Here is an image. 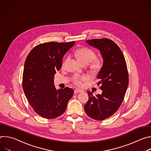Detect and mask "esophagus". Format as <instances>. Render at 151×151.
<instances>
[{
  "label": "esophagus",
  "instance_id": "esophagus-1",
  "mask_svg": "<svg viewBox=\"0 0 151 151\" xmlns=\"http://www.w3.org/2000/svg\"><path fill=\"white\" fill-rule=\"evenodd\" d=\"M82 91L81 90H79V89H76L74 90V93L75 94H77V93H81L82 92Z\"/></svg>",
  "mask_w": 151,
  "mask_h": 151
}]
</instances>
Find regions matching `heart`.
<instances>
[{"label":"heart","mask_w":151,"mask_h":151,"mask_svg":"<svg viewBox=\"0 0 151 151\" xmlns=\"http://www.w3.org/2000/svg\"><path fill=\"white\" fill-rule=\"evenodd\" d=\"M75 55L79 59V60L83 64H89L91 62H92L96 57V55L95 52L88 48H81L78 50H77L75 52ZM68 59H66L65 61L63 62V66L65 64L66 61ZM102 66V62L100 60H95L91 66V69L94 72H97L99 71ZM89 79V76L88 75H75L72 78V81L77 86H81L82 85V82L83 81H87Z\"/></svg>","instance_id":"heart-1"}]
</instances>
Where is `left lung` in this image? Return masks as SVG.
<instances>
[{
  "mask_svg": "<svg viewBox=\"0 0 151 151\" xmlns=\"http://www.w3.org/2000/svg\"><path fill=\"white\" fill-rule=\"evenodd\" d=\"M86 42L99 50L103 65L97 76L102 93L94 96L87 91L89 99L85 112L90 118L102 121L114 114L124 100L128 85L127 64L121 49L112 40L103 38Z\"/></svg>",
  "mask_w": 151,
  "mask_h": 151,
  "instance_id": "8db88e82",
  "label": "left lung"
}]
</instances>
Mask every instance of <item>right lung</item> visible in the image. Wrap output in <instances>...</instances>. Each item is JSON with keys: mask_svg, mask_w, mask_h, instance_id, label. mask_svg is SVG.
<instances>
[{"mask_svg": "<svg viewBox=\"0 0 151 151\" xmlns=\"http://www.w3.org/2000/svg\"><path fill=\"white\" fill-rule=\"evenodd\" d=\"M75 42H48L35 47L25 61L23 88L30 104L40 116L55 118L65 112L73 90H57L54 75L62 66L63 58Z\"/></svg>", "mask_w": 151, "mask_h": 151, "instance_id": "right-lung-1", "label": "right lung"}]
</instances>
